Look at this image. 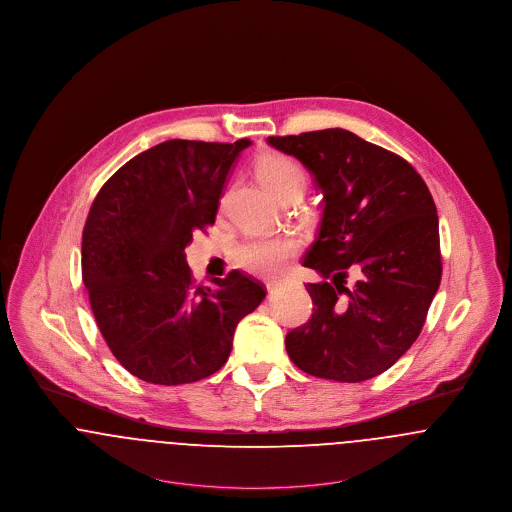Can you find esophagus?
Listing matches in <instances>:
<instances>
[{
  "label": "esophagus",
  "instance_id": "34e87169",
  "mask_svg": "<svg viewBox=\"0 0 512 512\" xmlns=\"http://www.w3.org/2000/svg\"><path fill=\"white\" fill-rule=\"evenodd\" d=\"M280 288V282H267V292L274 294Z\"/></svg>",
  "mask_w": 512,
  "mask_h": 512
}]
</instances>
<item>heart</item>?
Returning a JSON list of instances; mask_svg holds the SVG:
<instances>
[{
	"mask_svg": "<svg viewBox=\"0 0 512 512\" xmlns=\"http://www.w3.org/2000/svg\"><path fill=\"white\" fill-rule=\"evenodd\" d=\"M257 172L269 191L282 201L292 195H303L307 187V174L300 162L284 154L265 156L259 162ZM298 251L300 243L292 236H265L241 243L236 251V259L247 271L272 274Z\"/></svg>",
	"mask_w": 512,
	"mask_h": 512,
	"instance_id": "heart-1",
	"label": "heart"
}]
</instances>
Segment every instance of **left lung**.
<instances>
[{"instance_id":"left-lung-1","label":"left lung","mask_w":512,"mask_h":512,"mask_svg":"<svg viewBox=\"0 0 512 512\" xmlns=\"http://www.w3.org/2000/svg\"><path fill=\"white\" fill-rule=\"evenodd\" d=\"M313 174L323 218L303 267L311 319L286 334L301 371L340 383L381 375L420 336L441 284L439 218L420 174L346 129L269 137ZM354 273L357 282L347 286Z\"/></svg>"}]
</instances>
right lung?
Here are the masks:
<instances>
[{
  "instance_id": "1",
  "label": "right lung",
  "mask_w": 512,
  "mask_h": 512,
  "mask_svg": "<svg viewBox=\"0 0 512 512\" xmlns=\"http://www.w3.org/2000/svg\"><path fill=\"white\" fill-rule=\"evenodd\" d=\"M249 139H172L137 154L102 185L83 230V282L116 360L152 385L216 373L241 319L265 300L241 271L195 286L185 247L214 224L226 178Z\"/></svg>"
}]
</instances>
